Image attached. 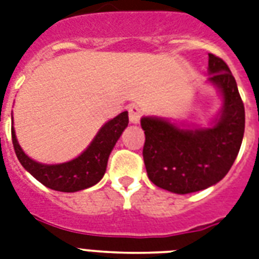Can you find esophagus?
Returning a JSON list of instances; mask_svg holds the SVG:
<instances>
[{"instance_id": "34e87169", "label": "esophagus", "mask_w": 259, "mask_h": 259, "mask_svg": "<svg viewBox=\"0 0 259 259\" xmlns=\"http://www.w3.org/2000/svg\"><path fill=\"white\" fill-rule=\"evenodd\" d=\"M129 119L132 123H138L140 119H141V115H143V112H141V108L138 107V106H130L129 108Z\"/></svg>"}]
</instances>
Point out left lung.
Masks as SVG:
<instances>
[{"label": "left lung", "instance_id": "obj_1", "mask_svg": "<svg viewBox=\"0 0 259 259\" xmlns=\"http://www.w3.org/2000/svg\"><path fill=\"white\" fill-rule=\"evenodd\" d=\"M209 81L224 99L222 116L208 129L183 130L165 119L145 116L143 156L148 178L177 194L204 190L226 177L239 153L244 133V106L228 65L209 54Z\"/></svg>", "mask_w": 259, "mask_h": 259}]
</instances>
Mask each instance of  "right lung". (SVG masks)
Segmentation results:
<instances>
[{
	"label": "right lung",
	"instance_id": "1",
	"mask_svg": "<svg viewBox=\"0 0 259 259\" xmlns=\"http://www.w3.org/2000/svg\"><path fill=\"white\" fill-rule=\"evenodd\" d=\"M127 123H129L127 111L121 112L99 130L94 141L81 155L62 164H40L29 159L20 148L13 127H12V143L21 165L35 179L53 190L73 193L94 186L103 178L107 167L108 156L111 153L118 138L121 137L122 132L126 129Z\"/></svg>",
	"mask_w": 259,
	"mask_h": 259
}]
</instances>
